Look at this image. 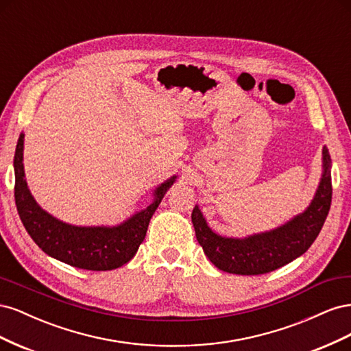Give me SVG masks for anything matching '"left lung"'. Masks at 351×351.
Segmentation results:
<instances>
[{
    "label": "left lung",
    "instance_id": "obj_1",
    "mask_svg": "<svg viewBox=\"0 0 351 351\" xmlns=\"http://www.w3.org/2000/svg\"><path fill=\"white\" fill-rule=\"evenodd\" d=\"M322 178L313 200L302 214L284 226L244 239L222 237L212 231L196 205L192 222L196 239L208 259L224 272L261 275L290 263L312 246L331 208V156L322 149Z\"/></svg>",
    "mask_w": 351,
    "mask_h": 351
}]
</instances>
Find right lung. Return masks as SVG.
Wrapping results in <instances>:
<instances>
[{
  "label": "right lung",
  "instance_id": "1",
  "mask_svg": "<svg viewBox=\"0 0 351 351\" xmlns=\"http://www.w3.org/2000/svg\"><path fill=\"white\" fill-rule=\"evenodd\" d=\"M22 133L14 154V199L19 217L26 231L38 246L51 258L70 267L88 271H111L129 262L143 241L154 212L161 204L167 190L176 182L177 176L155 189V199L146 209L137 212L115 227H77L66 224L42 209L25 180Z\"/></svg>",
  "mask_w": 351,
  "mask_h": 351
}]
</instances>
